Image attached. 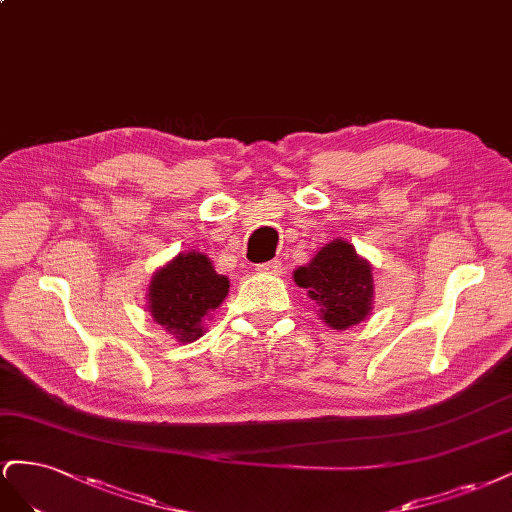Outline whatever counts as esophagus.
I'll list each match as a JSON object with an SVG mask.
<instances>
[{
  "label": "esophagus",
  "instance_id": "esophagus-1",
  "mask_svg": "<svg viewBox=\"0 0 512 512\" xmlns=\"http://www.w3.org/2000/svg\"><path fill=\"white\" fill-rule=\"evenodd\" d=\"M261 274H279L281 272V261H266V264H257L255 268Z\"/></svg>",
  "mask_w": 512,
  "mask_h": 512
}]
</instances>
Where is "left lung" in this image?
Segmentation results:
<instances>
[{
	"label": "left lung",
	"mask_w": 512,
	"mask_h": 512,
	"mask_svg": "<svg viewBox=\"0 0 512 512\" xmlns=\"http://www.w3.org/2000/svg\"><path fill=\"white\" fill-rule=\"evenodd\" d=\"M298 287L317 302L321 319L332 330H347L367 319L373 309V272L367 259L345 240L321 246L311 264L294 272Z\"/></svg>",
	"instance_id": "obj_1"
}]
</instances>
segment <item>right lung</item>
Here are the masks:
<instances>
[{
    "instance_id": "add662e5",
    "label": "right lung",
    "mask_w": 512,
    "mask_h": 512,
    "mask_svg": "<svg viewBox=\"0 0 512 512\" xmlns=\"http://www.w3.org/2000/svg\"><path fill=\"white\" fill-rule=\"evenodd\" d=\"M229 279L216 274L203 253H180L154 272L148 289V311L180 343L197 341L203 321L223 304Z\"/></svg>"
}]
</instances>
